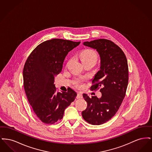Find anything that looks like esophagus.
Instances as JSON below:
<instances>
[{"mask_svg":"<svg viewBox=\"0 0 152 152\" xmlns=\"http://www.w3.org/2000/svg\"><path fill=\"white\" fill-rule=\"evenodd\" d=\"M83 98V95L81 93H78L77 95L76 96V99H82Z\"/></svg>","mask_w":152,"mask_h":152,"instance_id":"1","label":"esophagus"}]
</instances>
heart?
<instances>
[{"mask_svg": "<svg viewBox=\"0 0 152 152\" xmlns=\"http://www.w3.org/2000/svg\"><path fill=\"white\" fill-rule=\"evenodd\" d=\"M80 57L83 63H89L96 64L98 58V55L96 52L94 51V50L87 49L81 52L80 55ZM81 80H82L81 78L77 79L75 81V84L77 86H79Z\"/></svg>", "mask_w": 152, "mask_h": 152, "instance_id": "1", "label": "heart"}]
</instances>
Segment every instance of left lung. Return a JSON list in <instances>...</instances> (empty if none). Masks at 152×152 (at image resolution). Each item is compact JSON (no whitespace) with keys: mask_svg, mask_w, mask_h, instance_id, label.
<instances>
[{"mask_svg":"<svg viewBox=\"0 0 152 152\" xmlns=\"http://www.w3.org/2000/svg\"><path fill=\"white\" fill-rule=\"evenodd\" d=\"M83 44L96 50L100 56V70L94 75L91 89L101 87V97H89L84 94L87 107L81 114L88 123L101 125L114 116L125 97L129 79L128 61L122 50L110 40L100 39Z\"/></svg>","mask_w":152,"mask_h":152,"instance_id":"8db88e82","label":"left lung"}]
</instances>
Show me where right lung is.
I'll list each match as a JSON object with an SVG mask.
<instances>
[{
    "mask_svg": "<svg viewBox=\"0 0 152 152\" xmlns=\"http://www.w3.org/2000/svg\"><path fill=\"white\" fill-rule=\"evenodd\" d=\"M80 43L60 39L44 42L26 61L23 71L25 92L35 113L44 123L60 120L77 96L71 88L67 92H57L54 79L61 71L68 53Z\"/></svg>",
    "mask_w": 152,
    "mask_h": 152,
    "instance_id": "right-lung-1",
    "label": "right lung"
}]
</instances>
